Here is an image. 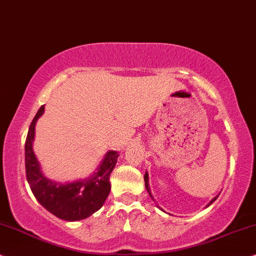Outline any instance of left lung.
<instances>
[{
	"label": "left lung",
	"instance_id": "left-lung-1",
	"mask_svg": "<svg viewBox=\"0 0 256 256\" xmlns=\"http://www.w3.org/2000/svg\"><path fill=\"white\" fill-rule=\"evenodd\" d=\"M144 180H145V187H146V190H148V194H150V196H151V190H150V187H148V172L145 173V176H144ZM151 198H153V196H151ZM216 198H218V196H216V198H214V199H212V202H210L208 204V205H210V204L216 202Z\"/></svg>",
	"mask_w": 256,
	"mask_h": 256
}]
</instances>
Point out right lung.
Returning <instances> with one entry per match:
<instances>
[{"mask_svg":"<svg viewBox=\"0 0 256 256\" xmlns=\"http://www.w3.org/2000/svg\"><path fill=\"white\" fill-rule=\"evenodd\" d=\"M44 112V105L37 111L29 126L26 139V173L32 192L38 202L60 219L77 221L86 219L103 206L110 193V174L114 171L119 154L116 151L106 153L98 171L92 176L70 184H57L46 179L40 171L32 140L35 124Z\"/></svg>","mask_w":256,"mask_h":256,"instance_id":"obj_1","label":"right lung"}]
</instances>
